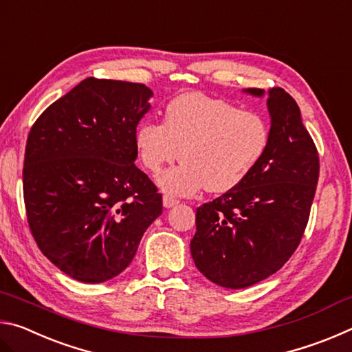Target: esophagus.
<instances>
[{
    "label": "esophagus",
    "instance_id": "obj_1",
    "mask_svg": "<svg viewBox=\"0 0 352 352\" xmlns=\"http://www.w3.org/2000/svg\"><path fill=\"white\" fill-rule=\"evenodd\" d=\"M178 205V200L175 197H172V195H164L163 197V206L164 208H172Z\"/></svg>",
    "mask_w": 352,
    "mask_h": 352
}]
</instances>
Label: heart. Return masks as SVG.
Listing matches in <instances>:
<instances>
[{"mask_svg": "<svg viewBox=\"0 0 352 352\" xmlns=\"http://www.w3.org/2000/svg\"><path fill=\"white\" fill-rule=\"evenodd\" d=\"M135 141L142 164L153 174L180 157L183 164L158 178L166 192L206 188L220 194L239 186L258 166L270 129L264 118L228 100L189 93L170 100L164 124H141Z\"/></svg>", "mask_w": 352, "mask_h": 352, "instance_id": "obj_1", "label": "heart"}]
</instances>
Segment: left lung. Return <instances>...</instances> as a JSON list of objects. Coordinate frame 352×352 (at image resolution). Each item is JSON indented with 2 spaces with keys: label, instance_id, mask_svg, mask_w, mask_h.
Segmentation results:
<instances>
[{
  "label": "left lung",
  "instance_id": "left-lung-1",
  "mask_svg": "<svg viewBox=\"0 0 352 352\" xmlns=\"http://www.w3.org/2000/svg\"><path fill=\"white\" fill-rule=\"evenodd\" d=\"M243 93L262 98L259 88ZM270 141L239 186L201 205L190 254L200 273L226 289L250 287L278 272L300 243L318 183V153L300 107L283 88L267 93Z\"/></svg>",
  "mask_w": 352,
  "mask_h": 352
}]
</instances>
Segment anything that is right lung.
<instances>
[{"instance_id":"obj_1","label":"right lung","mask_w":352,"mask_h":352,"mask_svg":"<svg viewBox=\"0 0 352 352\" xmlns=\"http://www.w3.org/2000/svg\"><path fill=\"white\" fill-rule=\"evenodd\" d=\"M153 93L142 83L82 80L41 113L26 142L23 190L32 236L80 283L126 270L162 194L135 166L136 126Z\"/></svg>"}]
</instances>
